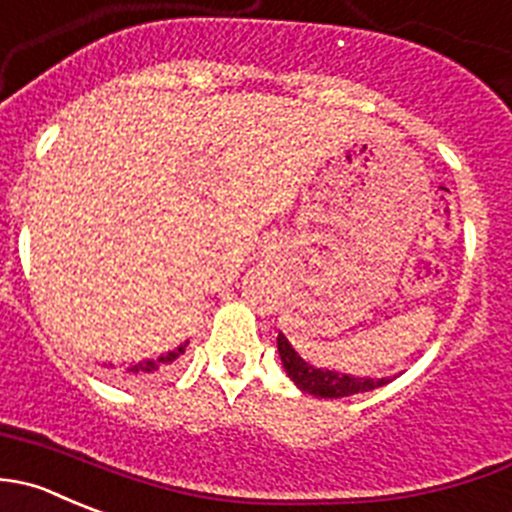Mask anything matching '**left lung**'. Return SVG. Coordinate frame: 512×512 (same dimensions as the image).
<instances>
[{
    "mask_svg": "<svg viewBox=\"0 0 512 512\" xmlns=\"http://www.w3.org/2000/svg\"><path fill=\"white\" fill-rule=\"evenodd\" d=\"M277 352H280L287 377L302 393L315 395V398H350V395L370 393V390L382 388L390 382V377H355L347 375V372L310 365L307 360H302L300 352L290 345V340L282 332L277 335Z\"/></svg>",
    "mask_w": 512,
    "mask_h": 512,
    "instance_id": "1",
    "label": "left lung"
}]
</instances>
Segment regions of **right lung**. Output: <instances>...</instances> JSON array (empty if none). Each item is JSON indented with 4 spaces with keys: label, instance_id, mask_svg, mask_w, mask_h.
Wrapping results in <instances>:
<instances>
[{
    "label": "right lung",
    "instance_id": "add662e5",
    "mask_svg": "<svg viewBox=\"0 0 512 512\" xmlns=\"http://www.w3.org/2000/svg\"><path fill=\"white\" fill-rule=\"evenodd\" d=\"M187 345H190V340H185L182 345H177L175 350L165 352V355H160V357H147V360L135 362V365H124L122 372L127 377H137V380H150V377L162 375V372L170 370V367L177 362V357L185 355Z\"/></svg>",
    "mask_w": 512,
    "mask_h": 512
}]
</instances>
